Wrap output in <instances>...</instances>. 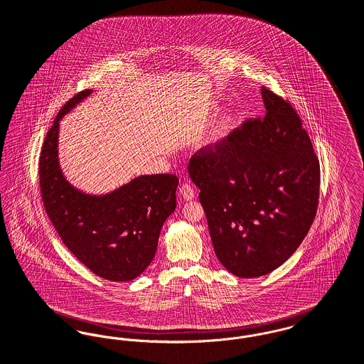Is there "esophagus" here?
I'll use <instances>...</instances> for the list:
<instances>
[{
	"label": "esophagus",
	"instance_id": "esophagus-1",
	"mask_svg": "<svg viewBox=\"0 0 364 364\" xmlns=\"http://www.w3.org/2000/svg\"><path fill=\"white\" fill-rule=\"evenodd\" d=\"M180 196L184 199V200H193L195 198V191H193V187L190 184H183L180 187Z\"/></svg>",
	"mask_w": 364,
	"mask_h": 364
}]
</instances>
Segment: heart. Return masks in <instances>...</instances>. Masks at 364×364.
<instances>
[{
    "label": "heart",
    "instance_id": "b5f03b06",
    "mask_svg": "<svg viewBox=\"0 0 364 364\" xmlns=\"http://www.w3.org/2000/svg\"><path fill=\"white\" fill-rule=\"evenodd\" d=\"M234 128H235V118L231 114L223 115L206 134L202 147L209 152L220 150L225 144V141L230 139Z\"/></svg>",
    "mask_w": 364,
    "mask_h": 364
}]
</instances>
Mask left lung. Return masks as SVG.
<instances>
[{
    "instance_id": "1",
    "label": "left lung",
    "mask_w": 364,
    "mask_h": 364,
    "mask_svg": "<svg viewBox=\"0 0 364 364\" xmlns=\"http://www.w3.org/2000/svg\"><path fill=\"white\" fill-rule=\"evenodd\" d=\"M261 97L262 119L235 130L220 150L195 155L188 166L214 253L239 278L267 275L289 259L319 199V159L299 114L264 86Z\"/></svg>"
}]
</instances>
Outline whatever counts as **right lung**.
<instances>
[{
    "mask_svg": "<svg viewBox=\"0 0 364 364\" xmlns=\"http://www.w3.org/2000/svg\"><path fill=\"white\" fill-rule=\"evenodd\" d=\"M93 93L73 97L48 132L40 158L43 206L65 247L93 274L112 282L140 277L156 253L164 223L176 210L178 178L143 174L105 193H86L65 176L60 121Z\"/></svg>",
    "mask_w": 364,
    "mask_h": 364,
    "instance_id": "obj_1",
    "label": "right lung"
}]
</instances>
